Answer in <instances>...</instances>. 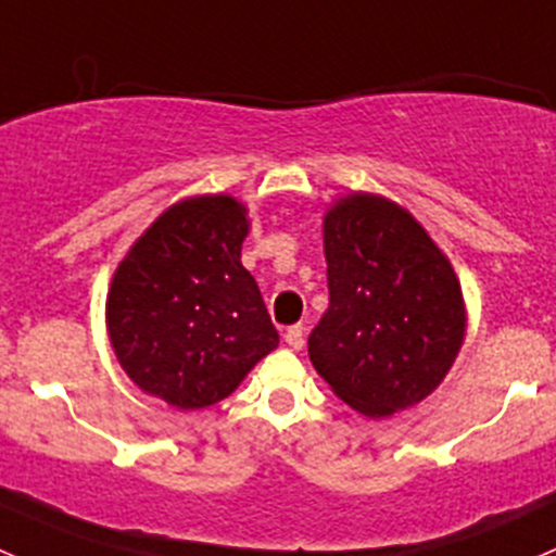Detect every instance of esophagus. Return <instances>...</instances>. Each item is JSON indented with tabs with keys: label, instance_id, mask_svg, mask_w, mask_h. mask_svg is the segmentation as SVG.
<instances>
[{
	"label": "esophagus",
	"instance_id": "esophagus-1",
	"mask_svg": "<svg viewBox=\"0 0 556 556\" xmlns=\"http://www.w3.org/2000/svg\"><path fill=\"white\" fill-rule=\"evenodd\" d=\"M285 341H288L290 350H304V344H306L304 325H293V328L285 330Z\"/></svg>",
	"mask_w": 556,
	"mask_h": 556
}]
</instances>
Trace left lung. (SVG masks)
I'll list each match as a JSON object with an SVG mask.
<instances>
[{
  "instance_id": "8db88e82",
  "label": "left lung",
  "mask_w": 556,
  "mask_h": 556,
  "mask_svg": "<svg viewBox=\"0 0 556 556\" xmlns=\"http://www.w3.org/2000/svg\"><path fill=\"white\" fill-rule=\"evenodd\" d=\"M330 304L309 357L330 390L384 419L450 374L468 312L450 257L395 201L355 190L323 217Z\"/></svg>"
}]
</instances>
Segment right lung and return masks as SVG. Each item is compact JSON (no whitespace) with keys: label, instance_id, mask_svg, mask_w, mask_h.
<instances>
[{"label":"right lung","instance_id":"obj_1","mask_svg":"<svg viewBox=\"0 0 556 556\" xmlns=\"http://www.w3.org/2000/svg\"><path fill=\"white\" fill-rule=\"evenodd\" d=\"M247 233L242 201L190 195L161 212L117 263L106 333L139 390L182 412L206 408L277 350V328L242 266Z\"/></svg>","mask_w":556,"mask_h":556}]
</instances>
